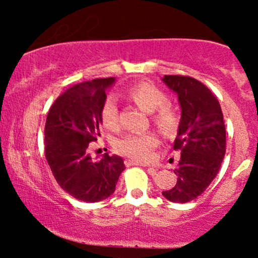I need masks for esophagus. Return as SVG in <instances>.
<instances>
[{"label":"esophagus","instance_id":"34e87169","mask_svg":"<svg viewBox=\"0 0 258 258\" xmlns=\"http://www.w3.org/2000/svg\"><path fill=\"white\" fill-rule=\"evenodd\" d=\"M125 164L127 165V166H137V165H139V166H146V167H148V170H149V172H150V173H152V174H155V173H156V168L148 166V165L142 164V162L133 161V160H126Z\"/></svg>","mask_w":258,"mask_h":258}]
</instances>
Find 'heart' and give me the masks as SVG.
<instances>
[{
	"instance_id": "1",
	"label": "heart",
	"mask_w": 258,
	"mask_h": 258,
	"mask_svg": "<svg viewBox=\"0 0 258 258\" xmlns=\"http://www.w3.org/2000/svg\"><path fill=\"white\" fill-rule=\"evenodd\" d=\"M133 102L144 111L153 114L154 123L164 135L172 136L177 132L179 116L173 109L167 106V96L152 84L135 85L127 91ZM102 121L108 128L119 126V105L115 96L109 94L103 103ZM158 137L153 132L127 133L115 142V149L127 158L136 161H148L153 158L154 149L158 146Z\"/></svg>"
}]
</instances>
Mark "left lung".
I'll return each mask as SVG.
<instances>
[{"label":"left lung","instance_id":"1","mask_svg":"<svg viewBox=\"0 0 258 258\" xmlns=\"http://www.w3.org/2000/svg\"><path fill=\"white\" fill-rule=\"evenodd\" d=\"M162 82L178 96L180 120L173 149L180 159L172 189L162 195L172 203H188L206 190L226 154V126L220 102L205 85L189 76L165 75Z\"/></svg>","mask_w":258,"mask_h":258}]
</instances>
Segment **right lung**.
Wrapping results in <instances>:
<instances>
[{
	"mask_svg": "<svg viewBox=\"0 0 258 258\" xmlns=\"http://www.w3.org/2000/svg\"><path fill=\"white\" fill-rule=\"evenodd\" d=\"M116 79H94L68 88L53 103L44 127V154L58 184L75 199L97 203L115 191L125 170L119 155L92 160L88 144L100 136L105 91Z\"/></svg>",
	"mask_w": 258,
	"mask_h": 258,
	"instance_id": "right-lung-1",
	"label": "right lung"
}]
</instances>
